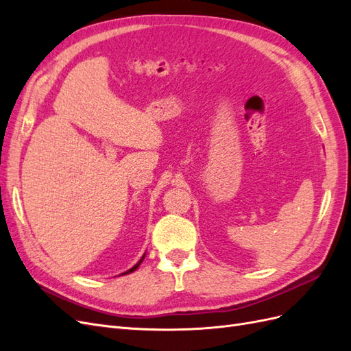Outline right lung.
<instances>
[{
    "label": "right lung",
    "mask_w": 351,
    "mask_h": 351,
    "mask_svg": "<svg viewBox=\"0 0 351 351\" xmlns=\"http://www.w3.org/2000/svg\"><path fill=\"white\" fill-rule=\"evenodd\" d=\"M145 254H146V253H145ZM145 254H143V256H142V259H141L139 262H137V263L134 265V267H133V268H130L129 271H125V272H124V274H121V275H125V274H130V272H133V271H136L137 268H139V265H141V263H142V261L145 259Z\"/></svg>",
    "instance_id": "add662e5"
}]
</instances>
